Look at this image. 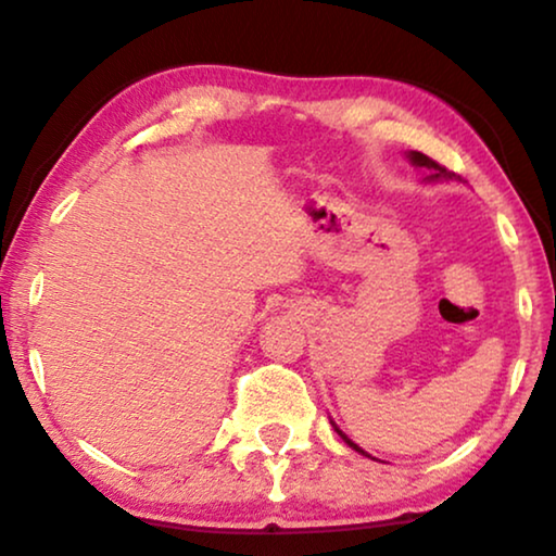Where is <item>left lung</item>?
I'll return each instance as SVG.
<instances>
[{
  "instance_id": "obj_1",
  "label": "left lung",
  "mask_w": 556,
  "mask_h": 556,
  "mask_svg": "<svg viewBox=\"0 0 556 556\" xmlns=\"http://www.w3.org/2000/svg\"><path fill=\"white\" fill-rule=\"evenodd\" d=\"M409 160L414 162V164H417V167H425V169H429V172H434L432 174V179H452L454 177V174L452 172H446V167H442V164H439V162H434L432 160V156H427V154H421V152H409ZM339 434H342V432H339ZM342 439H344V442L346 444H350L352 446V450H357V452H362L359 450V446L357 444H354V442H350V439H346L344 434H342ZM364 454V452H362Z\"/></svg>"
}]
</instances>
